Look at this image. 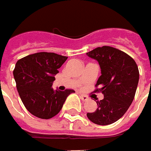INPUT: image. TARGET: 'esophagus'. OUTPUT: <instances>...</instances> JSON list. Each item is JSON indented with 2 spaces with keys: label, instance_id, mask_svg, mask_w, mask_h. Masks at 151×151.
Listing matches in <instances>:
<instances>
[{
  "label": "esophagus",
  "instance_id": "obj_1",
  "mask_svg": "<svg viewBox=\"0 0 151 151\" xmlns=\"http://www.w3.org/2000/svg\"><path fill=\"white\" fill-rule=\"evenodd\" d=\"M80 96H81V99L83 101H88V99H89L87 96H86V95H83V94H81V95H80Z\"/></svg>",
  "mask_w": 151,
  "mask_h": 151
}]
</instances>
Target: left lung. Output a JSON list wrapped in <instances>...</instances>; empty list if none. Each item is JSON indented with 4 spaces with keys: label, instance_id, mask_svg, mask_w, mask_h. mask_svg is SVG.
Instances as JSON below:
<instances>
[{
    "label": "left lung",
    "instance_id": "8db88e82",
    "mask_svg": "<svg viewBox=\"0 0 151 151\" xmlns=\"http://www.w3.org/2000/svg\"><path fill=\"white\" fill-rule=\"evenodd\" d=\"M96 60L101 76L96 92H101L103 100L97 101L94 112L87 113L89 120L96 125H111L125 115L134 100L139 82V70L135 61L120 50L104 45L86 53Z\"/></svg>",
    "mask_w": 151,
    "mask_h": 151
}]
</instances>
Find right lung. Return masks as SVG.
<instances>
[{"label":"right lung","instance_id":"1","mask_svg":"<svg viewBox=\"0 0 151 151\" xmlns=\"http://www.w3.org/2000/svg\"><path fill=\"white\" fill-rule=\"evenodd\" d=\"M68 57L51 52H38L19 60L13 71L19 96L26 110L40 119L59 113L73 90H54L52 84L58 69Z\"/></svg>","mask_w":151,"mask_h":151}]
</instances>
